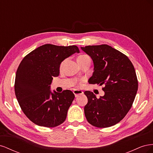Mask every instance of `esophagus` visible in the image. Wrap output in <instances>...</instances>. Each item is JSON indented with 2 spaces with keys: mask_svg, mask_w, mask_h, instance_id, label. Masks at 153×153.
I'll return each mask as SVG.
<instances>
[{
  "mask_svg": "<svg viewBox=\"0 0 153 153\" xmlns=\"http://www.w3.org/2000/svg\"><path fill=\"white\" fill-rule=\"evenodd\" d=\"M73 93L74 94H75V97H77L78 95H81L84 92H83V91H80V90H77V89H75L73 91Z\"/></svg>",
  "mask_w": 153,
  "mask_h": 153,
  "instance_id": "obj_1",
  "label": "esophagus"
}]
</instances>
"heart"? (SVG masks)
Returning a JSON list of instances; mask_svg holds the SVG:
<instances>
[{
	"instance_id": "obj_1",
	"label": "heart",
	"mask_w": 153,
	"mask_h": 153,
	"mask_svg": "<svg viewBox=\"0 0 153 153\" xmlns=\"http://www.w3.org/2000/svg\"><path fill=\"white\" fill-rule=\"evenodd\" d=\"M88 57H89L87 56V55H80V56L78 57V59H77L78 62H81V61H84V59H87V58H88ZM64 61L61 63V68H62V66H63V65H64Z\"/></svg>"
}]
</instances>
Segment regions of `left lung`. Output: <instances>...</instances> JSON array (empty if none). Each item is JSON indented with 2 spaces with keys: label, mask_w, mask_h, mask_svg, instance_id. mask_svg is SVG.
Returning <instances> with one entry per match:
<instances>
[{
  "label": "left lung",
  "mask_w": 153,
  "mask_h": 153,
  "mask_svg": "<svg viewBox=\"0 0 153 153\" xmlns=\"http://www.w3.org/2000/svg\"><path fill=\"white\" fill-rule=\"evenodd\" d=\"M81 49L94 63L89 83L105 85V95L100 98L92 92L85 91L88 99L85 117L95 127L114 126L126 116L135 100L138 90L135 68L126 55L109 45L86 46Z\"/></svg>",
  "instance_id": "obj_1"
}]
</instances>
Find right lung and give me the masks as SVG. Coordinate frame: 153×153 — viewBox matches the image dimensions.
I'll return each mask as SVG.
<instances>
[{"instance_id": "1", "label": "right lung", "mask_w": 153, "mask_h": 153, "mask_svg": "<svg viewBox=\"0 0 153 153\" xmlns=\"http://www.w3.org/2000/svg\"><path fill=\"white\" fill-rule=\"evenodd\" d=\"M76 52L80 51L75 45L46 44L23 59L16 73L15 91L22 111L32 123L53 128L66 120L75 95L69 90L52 92L50 85L53 76L59 75L61 63Z\"/></svg>"}]
</instances>
